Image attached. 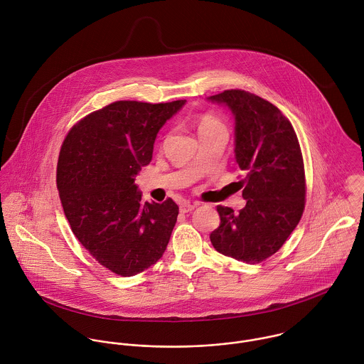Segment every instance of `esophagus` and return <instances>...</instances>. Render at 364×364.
<instances>
[{
  "mask_svg": "<svg viewBox=\"0 0 364 364\" xmlns=\"http://www.w3.org/2000/svg\"><path fill=\"white\" fill-rule=\"evenodd\" d=\"M197 205H198L197 203L191 204V203H188V201H184V203H181V204H180V211H181L183 214H187V213L194 211V208H196Z\"/></svg>",
  "mask_w": 364,
  "mask_h": 364,
  "instance_id": "34e87169",
  "label": "esophagus"
}]
</instances>
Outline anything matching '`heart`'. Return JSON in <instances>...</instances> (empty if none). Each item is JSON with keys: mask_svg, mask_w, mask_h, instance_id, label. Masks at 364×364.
Wrapping results in <instances>:
<instances>
[{"mask_svg": "<svg viewBox=\"0 0 364 364\" xmlns=\"http://www.w3.org/2000/svg\"><path fill=\"white\" fill-rule=\"evenodd\" d=\"M210 128H223V127L214 117L205 115V117H203V119L200 122V129H210Z\"/></svg>", "mask_w": 364, "mask_h": 364, "instance_id": "heart-1", "label": "heart"}]
</instances>
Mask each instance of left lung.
Masks as SVG:
<instances>
[{
	"label": "left lung",
	"mask_w": 364,
	"mask_h": 364,
	"mask_svg": "<svg viewBox=\"0 0 364 364\" xmlns=\"http://www.w3.org/2000/svg\"><path fill=\"white\" fill-rule=\"evenodd\" d=\"M235 118V159L246 205L235 214L218 205L220 223L210 235L219 253L250 264L274 255L298 225L305 207V171L290 121L272 102L245 90L208 97Z\"/></svg>",
	"instance_id": "obj_1"
}]
</instances>
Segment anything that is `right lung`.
I'll return each instance as SVG.
<instances>
[{
	"label": "right lung",
	"mask_w": 364,
	"mask_h": 364,
	"mask_svg": "<svg viewBox=\"0 0 364 364\" xmlns=\"http://www.w3.org/2000/svg\"><path fill=\"white\" fill-rule=\"evenodd\" d=\"M184 104L112 102L75 124L60 149L56 181L74 236L118 276L149 269L170 240L177 204H144L135 177L150 163L160 128Z\"/></svg>",
	"instance_id": "add662e5"
}]
</instances>
